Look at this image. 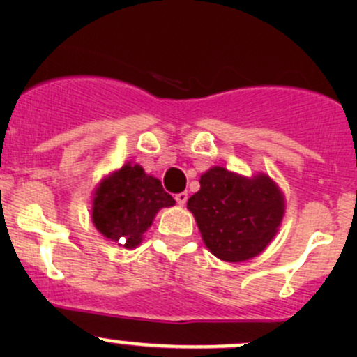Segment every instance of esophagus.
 Wrapping results in <instances>:
<instances>
[{
  "instance_id": "obj_1",
  "label": "esophagus",
  "mask_w": 357,
  "mask_h": 357,
  "mask_svg": "<svg viewBox=\"0 0 357 357\" xmlns=\"http://www.w3.org/2000/svg\"><path fill=\"white\" fill-rule=\"evenodd\" d=\"M176 202H178L179 205H185L186 204V200H188V193L186 192H181V193H176Z\"/></svg>"
}]
</instances>
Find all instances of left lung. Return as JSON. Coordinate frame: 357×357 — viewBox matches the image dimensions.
Returning <instances> with one entry per match:
<instances>
[{"label":"left lung","mask_w":357,"mask_h":357,"mask_svg":"<svg viewBox=\"0 0 357 357\" xmlns=\"http://www.w3.org/2000/svg\"><path fill=\"white\" fill-rule=\"evenodd\" d=\"M205 245L215 257L242 262L255 257L273 240L285 202L266 174L247 179L212 167L200 178V190L188 199Z\"/></svg>","instance_id":"1"}]
</instances>
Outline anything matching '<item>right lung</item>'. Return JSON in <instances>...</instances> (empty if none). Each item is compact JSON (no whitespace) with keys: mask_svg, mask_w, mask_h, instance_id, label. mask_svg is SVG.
I'll list each match as a JSON object with an SVG mask.
<instances>
[{"mask_svg":"<svg viewBox=\"0 0 357 357\" xmlns=\"http://www.w3.org/2000/svg\"><path fill=\"white\" fill-rule=\"evenodd\" d=\"M174 205L162 183L146 176L139 165L126 164L103 179L93 200V222L105 238L126 248L142 242L162 207Z\"/></svg>","mask_w":357,"mask_h":357,"instance_id":"right-lung-1","label":"right lung"}]
</instances>
